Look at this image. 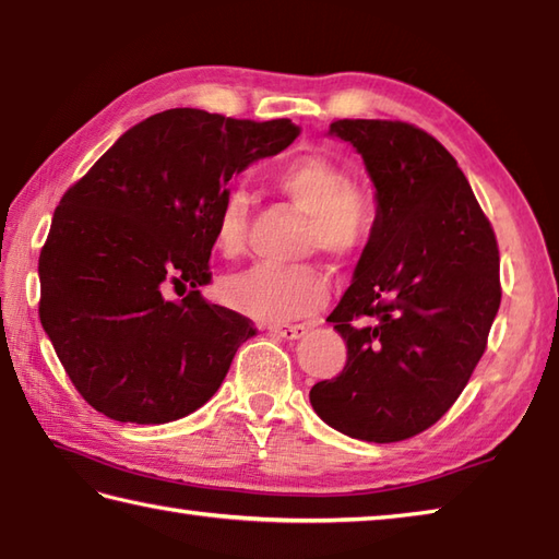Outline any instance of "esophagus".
<instances>
[{"mask_svg": "<svg viewBox=\"0 0 559 559\" xmlns=\"http://www.w3.org/2000/svg\"><path fill=\"white\" fill-rule=\"evenodd\" d=\"M267 331L272 333V335H277V338H287V341H297V338H301L304 333L309 331V325H304V323H267Z\"/></svg>", "mask_w": 559, "mask_h": 559, "instance_id": "1", "label": "esophagus"}]
</instances>
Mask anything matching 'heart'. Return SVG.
Returning a JSON list of instances; mask_svg holds the SVG:
<instances>
[{
  "label": "heart",
  "mask_w": 559,
  "mask_h": 559,
  "mask_svg": "<svg viewBox=\"0 0 559 559\" xmlns=\"http://www.w3.org/2000/svg\"><path fill=\"white\" fill-rule=\"evenodd\" d=\"M270 182L282 197L307 214L304 248L331 258H353L372 238L377 199L365 185H355L343 163L325 153H301L280 163ZM248 197L230 192L216 218L214 240L224 258L246 250ZM329 299V277L319 265L304 262L294 267L255 265L221 284V301L228 309L255 319H294L321 309Z\"/></svg>",
  "instance_id": "obj_1"
}]
</instances>
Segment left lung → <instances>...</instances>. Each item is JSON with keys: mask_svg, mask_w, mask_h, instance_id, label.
Listing matches in <instances>:
<instances>
[{"mask_svg": "<svg viewBox=\"0 0 559 559\" xmlns=\"http://www.w3.org/2000/svg\"><path fill=\"white\" fill-rule=\"evenodd\" d=\"M329 133L362 155L377 224L329 316L345 367L309 399L341 433L396 443L448 414L487 350L501 304L499 246L457 160L424 129L341 119Z\"/></svg>", "mask_w": 559, "mask_h": 559, "instance_id": "obj_1", "label": "left lung"}]
</instances>
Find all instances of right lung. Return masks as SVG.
<instances>
[{
	"label": "right lung",
	"mask_w": 559,
	"mask_h": 559,
	"mask_svg": "<svg viewBox=\"0 0 559 559\" xmlns=\"http://www.w3.org/2000/svg\"><path fill=\"white\" fill-rule=\"evenodd\" d=\"M297 135L289 119L167 109L126 131L62 194L38 258V316L92 408L155 426L216 394L255 335L250 319L199 292L212 282L221 204L230 177Z\"/></svg>",
	"instance_id": "add662e5"
}]
</instances>
